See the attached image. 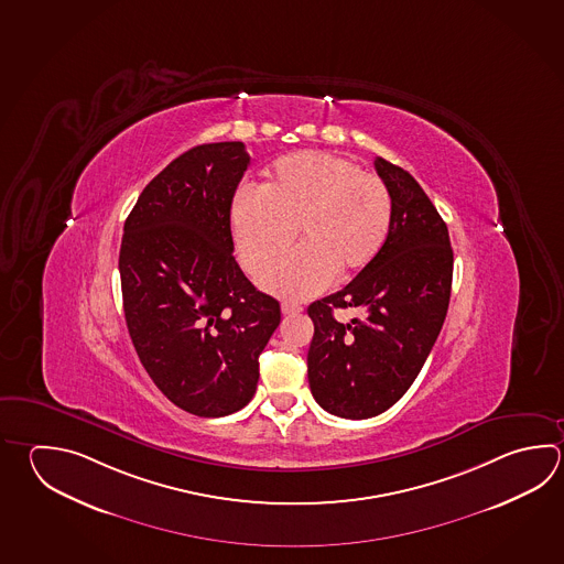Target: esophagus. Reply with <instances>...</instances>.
<instances>
[{
  "label": "esophagus",
  "mask_w": 564,
  "mask_h": 564,
  "mask_svg": "<svg viewBox=\"0 0 564 564\" xmlns=\"http://www.w3.org/2000/svg\"><path fill=\"white\" fill-rule=\"evenodd\" d=\"M301 311H303V308L299 307V305H293V303H283V305H281V313H283V315H297Z\"/></svg>",
  "instance_id": "34e87169"
}]
</instances>
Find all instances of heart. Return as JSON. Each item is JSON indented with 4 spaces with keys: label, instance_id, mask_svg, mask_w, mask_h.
<instances>
[{
    "label": "heart",
    "instance_id": "heart-1",
    "mask_svg": "<svg viewBox=\"0 0 564 564\" xmlns=\"http://www.w3.org/2000/svg\"><path fill=\"white\" fill-rule=\"evenodd\" d=\"M229 217L251 273L275 261L299 227L303 245L259 276L269 293L299 301L371 265L389 237L393 199L384 181L355 161L301 151L276 161L261 189L235 193Z\"/></svg>",
    "mask_w": 564,
    "mask_h": 564
}]
</instances>
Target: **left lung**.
Segmentation results:
<instances>
[{
  "mask_svg": "<svg viewBox=\"0 0 564 564\" xmlns=\"http://www.w3.org/2000/svg\"><path fill=\"white\" fill-rule=\"evenodd\" d=\"M393 219L381 253L351 283L311 303L315 325L307 375L315 401L343 419L384 413L423 369L445 323L453 249L448 229L415 177L377 158ZM335 307H362V321L339 324Z\"/></svg>",
  "mask_w": 564,
  "mask_h": 564,
  "instance_id": "left-lung-1",
  "label": "left lung"
}]
</instances>
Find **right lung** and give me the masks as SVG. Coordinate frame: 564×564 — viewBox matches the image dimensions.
Here are the masks:
<instances>
[{
	"instance_id": "obj_1",
	"label": "right lung",
	"mask_w": 564,
	"mask_h": 564,
	"mask_svg": "<svg viewBox=\"0 0 564 564\" xmlns=\"http://www.w3.org/2000/svg\"><path fill=\"white\" fill-rule=\"evenodd\" d=\"M241 141L205 143L149 181L119 251L129 337L153 383L183 411L225 416L256 394L259 355L281 323L234 257Z\"/></svg>"
}]
</instances>
